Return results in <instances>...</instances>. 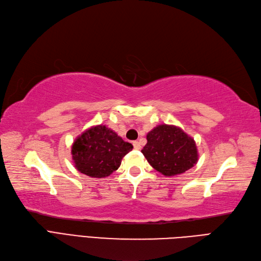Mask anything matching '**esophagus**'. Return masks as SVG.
Returning a JSON list of instances; mask_svg holds the SVG:
<instances>
[{
  "mask_svg": "<svg viewBox=\"0 0 261 261\" xmlns=\"http://www.w3.org/2000/svg\"><path fill=\"white\" fill-rule=\"evenodd\" d=\"M133 145H134V148L136 149V150H139V149L141 148V146H140L139 141H134V142H133Z\"/></svg>",
  "mask_w": 261,
  "mask_h": 261,
  "instance_id": "obj_1",
  "label": "esophagus"
}]
</instances>
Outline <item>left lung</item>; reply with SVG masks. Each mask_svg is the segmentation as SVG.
<instances>
[{"label": "left lung", "instance_id": "obj_1", "mask_svg": "<svg viewBox=\"0 0 261 261\" xmlns=\"http://www.w3.org/2000/svg\"><path fill=\"white\" fill-rule=\"evenodd\" d=\"M141 150L149 164L164 176L182 174L197 163V149L192 137L180 127L162 124L147 135Z\"/></svg>", "mask_w": 261, "mask_h": 261}]
</instances>
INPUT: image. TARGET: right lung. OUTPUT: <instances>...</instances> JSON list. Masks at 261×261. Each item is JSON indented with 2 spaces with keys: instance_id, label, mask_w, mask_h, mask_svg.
Returning a JSON list of instances; mask_svg holds the SVG:
<instances>
[{
  "instance_id": "1",
  "label": "right lung",
  "mask_w": 261,
  "mask_h": 261,
  "mask_svg": "<svg viewBox=\"0 0 261 261\" xmlns=\"http://www.w3.org/2000/svg\"><path fill=\"white\" fill-rule=\"evenodd\" d=\"M133 150V145L124 141L106 125L86 129L74 140L72 159L75 168L89 177L103 178L121 165L122 159Z\"/></svg>"
}]
</instances>
